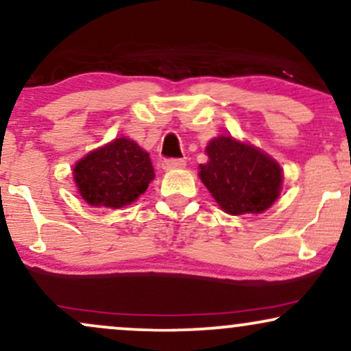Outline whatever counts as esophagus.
<instances>
[{
    "instance_id": "1",
    "label": "esophagus",
    "mask_w": 351,
    "mask_h": 351,
    "mask_svg": "<svg viewBox=\"0 0 351 351\" xmlns=\"http://www.w3.org/2000/svg\"><path fill=\"white\" fill-rule=\"evenodd\" d=\"M184 165H186V162H184L183 158H168V160H163L162 163V168L163 170H180V168H184Z\"/></svg>"
}]
</instances>
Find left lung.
<instances>
[{"label": "left lung", "instance_id": "left-lung-1", "mask_svg": "<svg viewBox=\"0 0 351 351\" xmlns=\"http://www.w3.org/2000/svg\"><path fill=\"white\" fill-rule=\"evenodd\" d=\"M206 155L209 160L199 165V178L228 215H259L279 198V163L254 145L221 135L208 143Z\"/></svg>", "mask_w": 351, "mask_h": 351}]
</instances>
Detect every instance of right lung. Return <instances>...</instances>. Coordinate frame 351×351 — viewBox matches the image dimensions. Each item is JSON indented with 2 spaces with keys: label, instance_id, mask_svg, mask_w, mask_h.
Listing matches in <instances>:
<instances>
[{
  "label": "right lung",
  "instance_id": "right-lung-1",
  "mask_svg": "<svg viewBox=\"0 0 351 351\" xmlns=\"http://www.w3.org/2000/svg\"><path fill=\"white\" fill-rule=\"evenodd\" d=\"M72 175L87 204L114 209L135 201L155 178L150 155L125 136L87 153Z\"/></svg>",
  "mask_w": 351,
  "mask_h": 351
}]
</instances>
